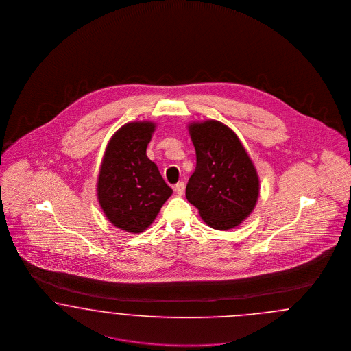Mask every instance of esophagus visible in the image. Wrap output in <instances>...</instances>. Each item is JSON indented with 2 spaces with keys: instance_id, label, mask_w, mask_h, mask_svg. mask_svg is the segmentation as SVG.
<instances>
[{
  "instance_id": "esophagus-1",
  "label": "esophagus",
  "mask_w": 351,
  "mask_h": 351,
  "mask_svg": "<svg viewBox=\"0 0 351 351\" xmlns=\"http://www.w3.org/2000/svg\"><path fill=\"white\" fill-rule=\"evenodd\" d=\"M174 190H176V193L178 194V195H183V193H184V182H178L176 186H174Z\"/></svg>"
}]
</instances>
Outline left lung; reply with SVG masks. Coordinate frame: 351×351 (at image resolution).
Returning a JSON list of instances; mask_svg holds the SVG:
<instances>
[{
  "mask_svg": "<svg viewBox=\"0 0 351 351\" xmlns=\"http://www.w3.org/2000/svg\"><path fill=\"white\" fill-rule=\"evenodd\" d=\"M197 168L186 198L214 229L233 228L253 211L259 194L256 168L236 134L217 121L191 123Z\"/></svg>",
  "mask_w": 351,
  "mask_h": 351,
  "instance_id": "1",
  "label": "left lung"
}]
</instances>
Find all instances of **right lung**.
<instances>
[{
  "label": "right lung",
  "mask_w": 351,
  "mask_h": 351,
  "mask_svg": "<svg viewBox=\"0 0 351 351\" xmlns=\"http://www.w3.org/2000/svg\"><path fill=\"white\" fill-rule=\"evenodd\" d=\"M154 123L121 127L107 144L98 176V200L118 228L140 233L156 219L173 190L147 156Z\"/></svg>",
  "instance_id": "1"
}]
</instances>
